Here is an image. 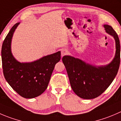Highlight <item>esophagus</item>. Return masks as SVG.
Masks as SVG:
<instances>
[{
    "instance_id": "obj_1",
    "label": "esophagus",
    "mask_w": 121,
    "mask_h": 121,
    "mask_svg": "<svg viewBox=\"0 0 121 121\" xmlns=\"http://www.w3.org/2000/svg\"><path fill=\"white\" fill-rule=\"evenodd\" d=\"M68 54H69V52H68L67 50H61V56L62 57L64 56H65V55H67Z\"/></svg>"
}]
</instances>
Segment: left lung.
Masks as SVG:
<instances>
[{"instance_id": "obj_1", "label": "left lung", "mask_w": 121, "mask_h": 121, "mask_svg": "<svg viewBox=\"0 0 121 121\" xmlns=\"http://www.w3.org/2000/svg\"><path fill=\"white\" fill-rule=\"evenodd\" d=\"M105 31L115 40L116 52L113 60L104 66L96 67L69 56L62 58L70 85L75 93L82 99H92L104 93L118 73L120 64V42L111 26L104 25Z\"/></svg>"}]
</instances>
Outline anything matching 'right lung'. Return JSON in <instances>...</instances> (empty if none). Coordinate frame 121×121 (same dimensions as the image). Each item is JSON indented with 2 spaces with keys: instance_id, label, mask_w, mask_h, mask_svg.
Instances as JSON below:
<instances>
[{
  "instance_id": "1",
  "label": "right lung",
  "mask_w": 121,
  "mask_h": 121,
  "mask_svg": "<svg viewBox=\"0 0 121 121\" xmlns=\"http://www.w3.org/2000/svg\"><path fill=\"white\" fill-rule=\"evenodd\" d=\"M19 23L13 26L2 44V67L4 78L12 89L23 98L31 99L41 95L46 90L55 65L61 59V52L31 63L17 61L12 54L11 41Z\"/></svg>"
}]
</instances>
